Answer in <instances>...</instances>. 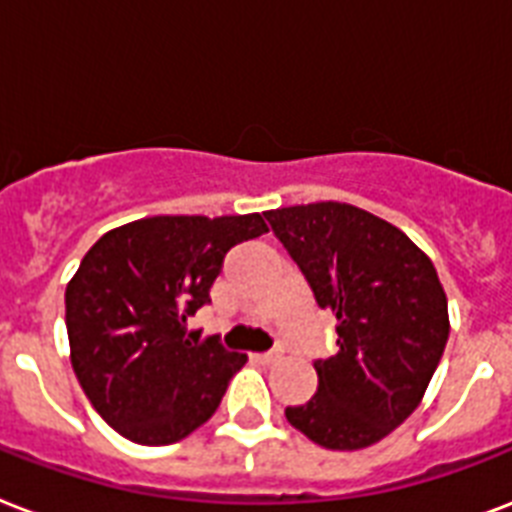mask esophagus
Here are the masks:
<instances>
[{
  "instance_id": "obj_1",
  "label": "esophagus",
  "mask_w": 512,
  "mask_h": 512,
  "mask_svg": "<svg viewBox=\"0 0 512 512\" xmlns=\"http://www.w3.org/2000/svg\"><path fill=\"white\" fill-rule=\"evenodd\" d=\"M277 358H280L277 352H256V355H253V360H259V363H275Z\"/></svg>"
}]
</instances>
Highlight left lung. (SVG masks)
Masks as SVG:
<instances>
[{
	"label": "left lung",
	"instance_id": "left-lung-1",
	"mask_svg": "<svg viewBox=\"0 0 512 512\" xmlns=\"http://www.w3.org/2000/svg\"><path fill=\"white\" fill-rule=\"evenodd\" d=\"M264 216L339 334L336 355L315 360L318 392L285 417L326 449H366L411 417L441 363L449 301L438 272L398 227L347 202Z\"/></svg>",
	"mask_w": 512,
	"mask_h": 512
}]
</instances>
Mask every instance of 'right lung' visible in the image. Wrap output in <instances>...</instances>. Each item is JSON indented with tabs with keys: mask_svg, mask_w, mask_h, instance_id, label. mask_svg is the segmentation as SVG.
Instances as JSON below:
<instances>
[{
	"mask_svg": "<svg viewBox=\"0 0 512 512\" xmlns=\"http://www.w3.org/2000/svg\"><path fill=\"white\" fill-rule=\"evenodd\" d=\"M267 232L248 216H152L106 232L66 285L71 366L122 438L168 446L213 417L245 355L219 336L186 339L237 243Z\"/></svg>",
	"mask_w": 512,
	"mask_h": 512,
	"instance_id": "1",
	"label": "right lung"
}]
</instances>
